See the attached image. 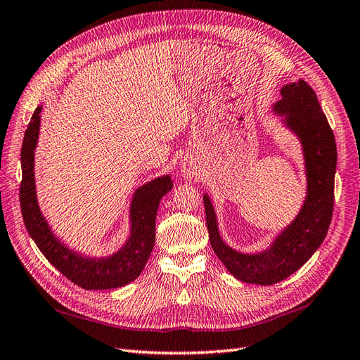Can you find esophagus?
Segmentation results:
<instances>
[{
  "label": "esophagus",
  "mask_w": 360,
  "mask_h": 360,
  "mask_svg": "<svg viewBox=\"0 0 360 360\" xmlns=\"http://www.w3.org/2000/svg\"><path fill=\"white\" fill-rule=\"evenodd\" d=\"M184 174H186V176H191V172L188 169H184Z\"/></svg>",
  "instance_id": "1"
}]
</instances>
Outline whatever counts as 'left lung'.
Here are the masks:
<instances>
[{
    "instance_id": "obj_1",
    "label": "left lung",
    "mask_w": 360,
    "mask_h": 360,
    "mask_svg": "<svg viewBox=\"0 0 360 360\" xmlns=\"http://www.w3.org/2000/svg\"><path fill=\"white\" fill-rule=\"evenodd\" d=\"M274 112L300 138L306 162L307 196L300 213L285 226L268 250L243 254L225 245L219 234L214 208L204 195L210 243L219 260L237 280L269 285L297 272L324 242L333 216L336 141L322 112L318 97L304 80L292 82L280 91Z\"/></svg>"
}]
</instances>
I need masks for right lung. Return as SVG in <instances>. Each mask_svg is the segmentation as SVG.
Listing matches in <instances>:
<instances>
[{
	"mask_svg": "<svg viewBox=\"0 0 360 360\" xmlns=\"http://www.w3.org/2000/svg\"><path fill=\"white\" fill-rule=\"evenodd\" d=\"M42 106L36 108L21 149L22 181L20 202L27 231L39 251L54 268L70 281L86 290L117 289L134 281L149 260L155 245V220L161 198L169 193L173 182L169 174L160 176L136 188L131 202V236L124 246L109 255L96 259L70 250L53 234L42 216L34 186V149L39 136Z\"/></svg>",
	"mask_w": 360,
	"mask_h": 360,
	"instance_id": "1",
	"label": "right lung"
}]
</instances>
